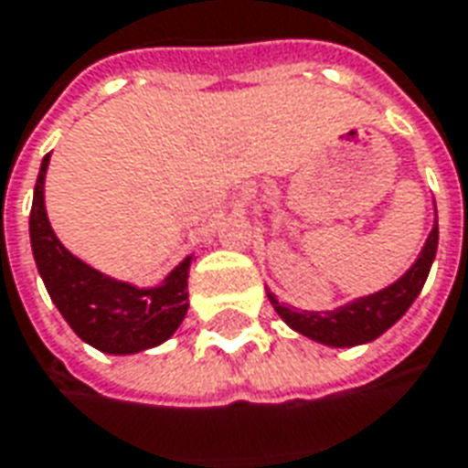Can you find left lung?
<instances>
[{"instance_id": "1", "label": "left lung", "mask_w": 468, "mask_h": 468, "mask_svg": "<svg viewBox=\"0 0 468 468\" xmlns=\"http://www.w3.org/2000/svg\"><path fill=\"white\" fill-rule=\"evenodd\" d=\"M436 247L438 224H433V231L428 234V241H425L418 262L395 285L379 290L375 295L359 298V301L349 303V305H344L338 311H328V314L290 311V308L275 301V295H270V303L275 305L277 315L288 326L301 331L303 336L328 344V346H356V344L372 341L379 334H385L410 308L412 301L418 298V292L423 290L425 277L431 272L433 257H436Z\"/></svg>"}]
</instances>
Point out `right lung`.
<instances>
[{"label": "right lung", "instance_id": "add662e5", "mask_svg": "<svg viewBox=\"0 0 468 468\" xmlns=\"http://www.w3.org/2000/svg\"><path fill=\"white\" fill-rule=\"evenodd\" d=\"M43 157L30 211V241L45 288L60 315L86 344L106 354H134L173 336L188 311V265L180 262L160 288L137 290L83 265L58 241L45 214Z\"/></svg>", "mask_w": 468, "mask_h": 468}]
</instances>
